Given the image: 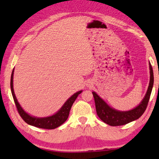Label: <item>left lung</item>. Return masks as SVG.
<instances>
[{
	"instance_id": "left-lung-1",
	"label": "left lung",
	"mask_w": 159,
	"mask_h": 159,
	"mask_svg": "<svg viewBox=\"0 0 159 159\" xmlns=\"http://www.w3.org/2000/svg\"><path fill=\"white\" fill-rule=\"evenodd\" d=\"M149 64L150 80L148 89L140 103L133 109L128 111H119L112 108L93 91V95L95 99L97 114L102 121L111 126L123 125L138 119L144 114L149 102L153 85H154V73H153L152 66L150 62Z\"/></svg>"
}]
</instances>
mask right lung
<instances>
[{
	"label": "right lung",
	"mask_w": 159,
	"mask_h": 159,
	"mask_svg": "<svg viewBox=\"0 0 159 159\" xmlns=\"http://www.w3.org/2000/svg\"><path fill=\"white\" fill-rule=\"evenodd\" d=\"M14 69H13L11 79H10V88H11L12 95L14 99L16 107H17L19 114L22 118V119L28 123L29 125L35 126V127L43 128V129H55L56 128L60 126L61 124L66 121L68 118L70 109H71L72 105H73L74 101L76 100L77 97L82 93L83 90H80L79 92L74 93L73 95L70 97L65 102L62 107L58 110V111L52 116L47 117H36L34 116H31L26 113L25 110L22 109V107L19 103L17 98H16L15 94L14 92V88H13V75H14Z\"/></svg>",
	"instance_id": "right-lung-1"
}]
</instances>
